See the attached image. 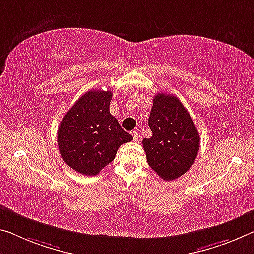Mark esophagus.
Returning <instances> with one entry per match:
<instances>
[{"label": "esophagus", "mask_w": 254, "mask_h": 254, "mask_svg": "<svg viewBox=\"0 0 254 254\" xmlns=\"http://www.w3.org/2000/svg\"><path fill=\"white\" fill-rule=\"evenodd\" d=\"M131 135H132V137H134V140H138V138H139V134L136 130H134V131H131Z\"/></svg>", "instance_id": "34e87169"}]
</instances>
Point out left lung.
Listing matches in <instances>:
<instances>
[{
  "label": "left lung",
  "instance_id": "8db88e82",
  "mask_svg": "<svg viewBox=\"0 0 254 254\" xmlns=\"http://www.w3.org/2000/svg\"><path fill=\"white\" fill-rule=\"evenodd\" d=\"M150 138L143 139L149 166L165 181H175L196 159L200 136L192 117L176 96L158 93L149 117Z\"/></svg>",
  "mask_w": 254,
  "mask_h": 254
}]
</instances>
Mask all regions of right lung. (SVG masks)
<instances>
[{
    "label": "right lung",
    "instance_id": "add662e5",
    "mask_svg": "<svg viewBox=\"0 0 254 254\" xmlns=\"http://www.w3.org/2000/svg\"><path fill=\"white\" fill-rule=\"evenodd\" d=\"M111 91L91 89L69 109L58 129L61 158L77 173L95 176L115 159L119 146L130 142L110 114Z\"/></svg>",
    "mask_w": 254,
    "mask_h": 254
}]
</instances>
